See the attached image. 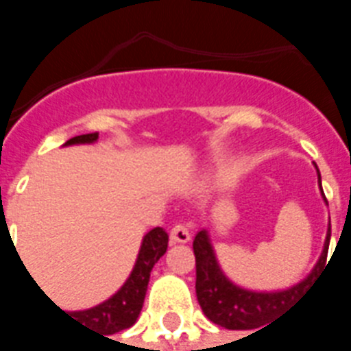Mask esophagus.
<instances>
[{"mask_svg":"<svg viewBox=\"0 0 351 351\" xmlns=\"http://www.w3.org/2000/svg\"><path fill=\"white\" fill-rule=\"evenodd\" d=\"M191 241L190 229L182 226V223H176L175 228L171 229V244H186Z\"/></svg>","mask_w":351,"mask_h":351,"instance_id":"obj_1","label":"esophagus"}]
</instances>
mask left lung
<instances>
[{
  "instance_id": "1",
  "label": "left lung",
  "mask_w": 351,
  "mask_h": 351,
  "mask_svg": "<svg viewBox=\"0 0 351 351\" xmlns=\"http://www.w3.org/2000/svg\"><path fill=\"white\" fill-rule=\"evenodd\" d=\"M317 184L322 190L319 171H317ZM322 195H324V190H322ZM324 201L327 205L325 195ZM329 241H331V221L327 226V237H325L322 256L306 278H302L301 282H297L295 286H289L286 289L258 291V289L239 286L233 280L228 278V274L223 272L220 261L216 258L208 231L201 229L193 239V254H195V269H197L195 271L197 272L195 293H197L201 310L205 312V316L213 324L231 329V331H248V329L261 327L276 312L287 308V304H291L295 297H299L302 289H306L312 284V280L316 278L317 272L325 267Z\"/></svg>"
}]
</instances>
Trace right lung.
<instances>
[{
  "label": "right lung",
  "instance_id": "add662e5",
  "mask_svg": "<svg viewBox=\"0 0 351 351\" xmlns=\"http://www.w3.org/2000/svg\"><path fill=\"white\" fill-rule=\"evenodd\" d=\"M97 133H86L79 137L69 138L64 146L73 145H93L97 141ZM169 237L161 228L150 229L141 243L137 261L133 265V271L123 282V286L116 291L107 301L99 302L97 306L86 310H75L67 312L73 319L79 324H84V327L101 331L105 335H114L118 331H123L137 322L138 314L143 310L146 289L150 282V272L154 265L160 261V258L167 252ZM65 314V312H64Z\"/></svg>",
  "mask_w": 351,
  "mask_h": 351
}]
</instances>
